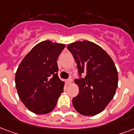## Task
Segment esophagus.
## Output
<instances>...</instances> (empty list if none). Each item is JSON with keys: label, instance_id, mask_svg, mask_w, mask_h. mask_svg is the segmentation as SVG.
Wrapping results in <instances>:
<instances>
[{"label": "esophagus", "instance_id": "obj_1", "mask_svg": "<svg viewBox=\"0 0 134 134\" xmlns=\"http://www.w3.org/2000/svg\"><path fill=\"white\" fill-rule=\"evenodd\" d=\"M71 82H72V79H68V80H66V83H67V85H70V84H71Z\"/></svg>", "mask_w": 134, "mask_h": 134}]
</instances>
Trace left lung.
<instances>
[{
	"label": "left lung",
	"instance_id": "obj_1",
	"mask_svg": "<svg viewBox=\"0 0 134 134\" xmlns=\"http://www.w3.org/2000/svg\"><path fill=\"white\" fill-rule=\"evenodd\" d=\"M67 49L77 62L80 76L75 81L80 91L72 99L73 107L84 116L98 114L114 98L118 87L114 62L100 46L87 40L68 44Z\"/></svg>",
	"mask_w": 134,
	"mask_h": 134
}]
</instances>
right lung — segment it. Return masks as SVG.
<instances>
[{"mask_svg": "<svg viewBox=\"0 0 134 134\" xmlns=\"http://www.w3.org/2000/svg\"><path fill=\"white\" fill-rule=\"evenodd\" d=\"M65 44L44 40L23 58L15 73L20 99L32 112H51L63 92L64 83L58 77L57 58Z\"/></svg>", "mask_w": 134, "mask_h": 134, "instance_id": "right-lung-1", "label": "right lung"}]
</instances>
